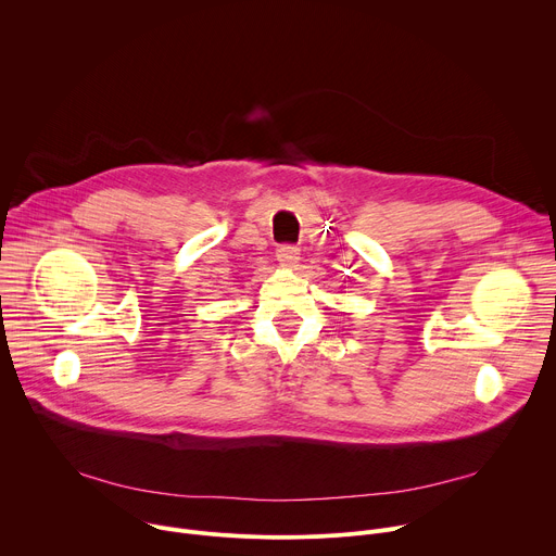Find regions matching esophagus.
I'll use <instances>...</instances> for the list:
<instances>
[{
    "instance_id": "esophagus-1",
    "label": "esophagus",
    "mask_w": 556,
    "mask_h": 556,
    "mask_svg": "<svg viewBox=\"0 0 556 556\" xmlns=\"http://www.w3.org/2000/svg\"><path fill=\"white\" fill-rule=\"evenodd\" d=\"M277 262L281 266H294L299 262V249L296 247H290V244H283L277 249Z\"/></svg>"
}]
</instances>
